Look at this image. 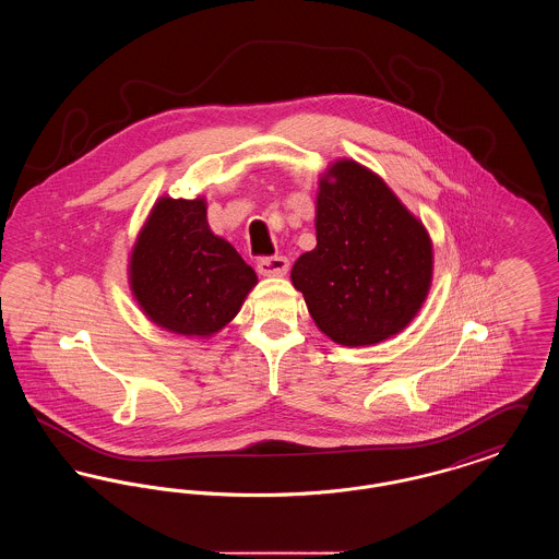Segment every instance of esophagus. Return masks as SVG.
<instances>
[{
	"mask_svg": "<svg viewBox=\"0 0 559 559\" xmlns=\"http://www.w3.org/2000/svg\"><path fill=\"white\" fill-rule=\"evenodd\" d=\"M289 270V260L283 255H272V258H262L258 262V272L262 276H285Z\"/></svg>",
	"mask_w": 559,
	"mask_h": 559,
	"instance_id": "obj_1",
	"label": "esophagus"
}]
</instances>
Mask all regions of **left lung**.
Here are the masks:
<instances>
[{
	"label": "left lung",
	"mask_w": 559,
	"mask_h": 559,
	"mask_svg": "<svg viewBox=\"0 0 559 559\" xmlns=\"http://www.w3.org/2000/svg\"><path fill=\"white\" fill-rule=\"evenodd\" d=\"M317 247L292 283L335 344L372 346L411 324L426 301L433 247L426 226L369 167L331 163L317 190Z\"/></svg>",
	"instance_id": "1"
}]
</instances>
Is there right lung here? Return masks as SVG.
I'll return each instance as SVG.
<instances>
[{"instance_id": "add662e5", "label": "right lung", "mask_w": 559, "mask_h": 559, "mask_svg": "<svg viewBox=\"0 0 559 559\" xmlns=\"http://www.w3.org/2000/svg\"><path fill=\"white\" fill-rule=\"evenodd\" d=\"M128 276L146 319L199 340L235 319L258 285L237 249L213 235L205 197L157 199L133 242Z\"/></svg>"}]
</instances>
